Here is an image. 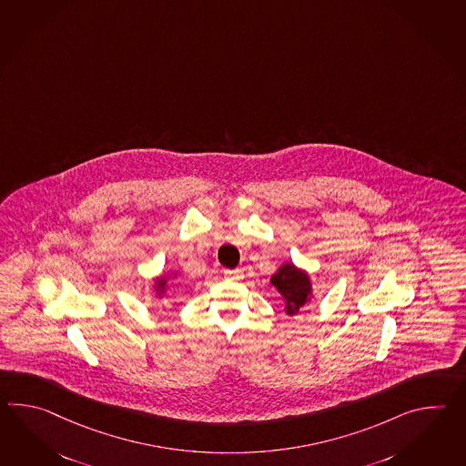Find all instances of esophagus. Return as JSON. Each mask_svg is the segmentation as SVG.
Wrapping results in <instances>:
<instances>
[{
    "mask_svg": "<svg viewBox=\"0 0 466 466\" xmlns=\"http://www.w3.org/2000/svg\"><path fill=\"white\" fill-rule=\"evenodd\" d=\"M224 276L228 280H240L244 278V274H242L240 269H226L224 270Z\"/></svg>",
    "mask_w": 466,
    "mask_h": 466,
    "instance_id": "34e87169",
    "label": "esophagus"
}]
</instances>
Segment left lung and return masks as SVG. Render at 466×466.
Returning <instances> with one entry per match:
<instances>
[{
  "instance_id": "8db88e82",
  "label": "left lung",
  "mask_w": 466,
  "mask_h": 466,
  "mask_svg": "<svg viewBox=\"0 0 466 466\" xmlns=\"http://www.w3.org/2000/svg\"><path fill=\"white\" fill-rule=\"evenodd\" d=\"M270 284L279 290L280 296L286 300V314L294 316L299 312L304 304H308L312 296L310 279L306 270H300L286 262L278 272L270 278Z\"/></svg>"
}]
</instances>
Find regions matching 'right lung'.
Wrapping results in <instances>:
<instances>
[{"label": "right lung", "mask_w": 466, "mask_h": 466, "mask_svg": "<svg viewBox=\"0 0 466 466\" xmlns=\"http://www.w3.org/2000/svg\"><path fill=\"white\" fill-rule=\"evenodd\" d=\"M166 288H167V276H160V278H157V279H156L157 296H162V294H166Z\"/></svg>", "instance_id": "1"}]
</instances>
